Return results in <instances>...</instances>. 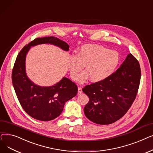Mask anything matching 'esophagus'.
Segmentation results:
<instances>
[{
    "instance_id": "obj_1",
    "label": "esophagus",
    "mask_w": 153,
    "mask_h": 153,
    "mask_svg": "<svg viewBox=\"0 0 153 153\" xmlns=\"http://www.w3.org/2000/svg\"><path fill=\"white\" fill-rule=\"evenodd\" d=\"M82 92H83L82 88H81V87H78V94L82 93Z\"/></svg>"
}]
</instances>
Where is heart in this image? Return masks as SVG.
<instances>
[{
    "instance_id": "heart-1",
    "label": "heart",
    "mask_w": 153,
    "mask_h": 153,
    "mask_svg": "<svg viewBox=\"0 0 153 153\" xmlns=\"http://www.w3.org/2000/svg\"><path fill=\"white\" fill-rule=\"evenodd\" d=\"M120 60V55L115 51L100 45H86L81 48L77 56L71 59L70 75L77 80L85 65L86 71L81 75L80 81L84 82L90 76L91 82H99L113 74Z\"/></svg>"
}]
</instances>
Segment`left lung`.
Returning <instances> with one entry per match:
<instances>
[{
  "label": "left lung",
  "instance_id": "8db88e82",
  "mask_svg": "<svg viewBox=\"0 0 153 153\" xmlns=\"http://www.w3.org/2000/svg\"><path fill=\"white\" fill-rule=\"evenodd\" d=\"M141 75L139 62L130 53L104 80L86 85L82 90L90 98L84 108L86 117L99 125H110L121 118L136 97Z\"/></svg>",
  "mask_w": 153,
  "mask_h": 153
}]
</instances>
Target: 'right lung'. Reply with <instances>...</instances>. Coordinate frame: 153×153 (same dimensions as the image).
<instances>
[{"mask_svg": "<svg viewBox=\"0 0 153 153\" xmlns=\"http://www.w3.org/2000/svg\"><path fill=\"white\" fill-rule=\"evenodd\" d=\"M42 43H51L65 50H69L67 43L53 36L37 38L20 50L14 63L12 80L16 95L24 111L34 119L48 121L57 118L62 112L67 101L76 96V85L67 78L49 87L35 85L27 76L25 60L31 46Z\"/></svg>", "mask_w": 153, "mask_h": 153, "instance_id": "add662e5", "label": "right lung"}]
</instances>
